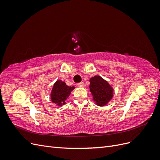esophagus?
Segmentation results:
<instances>
[{"mask_svg": "<svg viewBox=\"0 0 160 160\" xmlns=\"http://www.w3.org/2000/svg\"><path fill=\"white\" fill-rule=\"evenodd\" d=\"M77 86H78L79 88H83V87H84V83H83V82H81V83H77Z\"/></svg>", "mask_w": 160, "mask_h": 160, "instance_id": "1", "label": "esophagus"}]
</instances>
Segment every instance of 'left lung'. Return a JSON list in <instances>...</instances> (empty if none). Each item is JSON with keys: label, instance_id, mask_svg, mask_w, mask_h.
Wrapping results in <instances>:
<instances>
[{"label": "left lung", "instance_id": "obj_1", "mask_svg": "<svg viewBox=\"0 0 160 160\" xmlns=\"http://www.w3.org/2000/svg\"><path fill=\"white\" fill-rule=\"evenodd\" d=\"M89 82V91L96 105L100 107L107 105L113 97V88L99 75L91 77Z\"/></svg>", "mask_w": 160, "mask_h": 160}]
</instances>
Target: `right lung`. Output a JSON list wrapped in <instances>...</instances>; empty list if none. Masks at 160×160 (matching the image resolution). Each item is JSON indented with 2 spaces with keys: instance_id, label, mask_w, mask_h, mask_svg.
I'll use <instances>...</instances> for the list:
<instances>
[{
  "instance_id": "right-lung-1",
  "label": "right lung",
  "mask_w": 160,
  "mask_h": 160,
  "mask_svg": "<svg viewBox=\"0 0 160 160\" xmlns=\"http://www.w3.org/2000/svg\"><path fill=\"white\" fill-rule=\"evenodd\" d=\"M75 88L74 86L67 85L64 81L60 79L56 81L52 86L51 92V99L52 103L62 106L66 103V99L69 98L71 91Z\"/></svg>"
}]
</instances>
